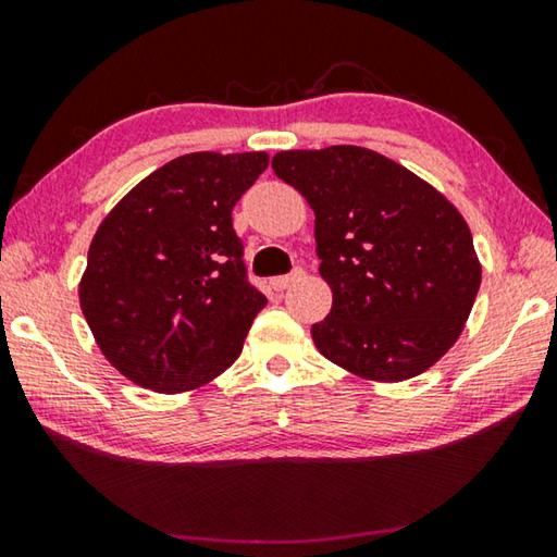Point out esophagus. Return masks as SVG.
Wrapping results in <instances>:
<instances>
[{
	"instance_id": "esophagus-1",
	"label": "esophagus",
	"mask_w": 557,
	"mask_h": 557,
	"mask_svg": "<svg viewBox=\"0 0 557 557\" xmlns=\"http://www.w3.org/2000/svg\"><path fill=\"white\" fill-rule=\"evenodd\" d=\"M305 277V270H295L292 272V275H282V277H272L270 280V285H272V289H277V292H282V289H287L292 282H297V280H301Z\"/></svg>"
}]
</instances>
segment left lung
Returning a JSON list of instances; mask_svg holds the SVG:
<instances>
[{"label": "left lung", "mask_w": 557, "mask_h": 557, "mask_svg": "<svg viewBox=\"0 0 557 557\" xmlns=\"http://www.w3.org/2000/svg\"><path fill=\"white\" fill-rule=\"evenodd\" d=\"M272 169L314 211L319 275L332 287V312L312 326L319 354L375 383L435 366L465 332L482 285L457 206L356 145L287 149Z\"/></svg>", "instance_id": "8db88e82"}]
</instances>
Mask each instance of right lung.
<instances>
[{"mask_svg": "<svg viewBox=\"0 0 557 557\" xmlns=\"http://www.w3.org/2000/svg\"><path fill=\"white\" fill-rule=\"evenodd\" d=\"M268 152H191L145 176L92 235L78 299L127 381L186 393L231 369L268 299L245 280L233 206Z\"/></svg>", "mask_w": 557, "mask_h": 557, "instance_id": "1", "label": "right lung"}]
</instances>
